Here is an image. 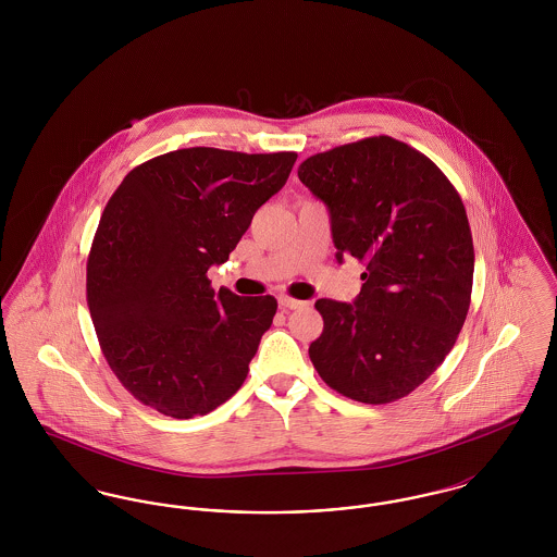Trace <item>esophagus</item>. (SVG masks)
Instances as JSON below:
<instances>
[{"label":"esophagus","mask_w":557,"mask_h":557,"mask_svg":"<svg viewBox=\"0 0 557 557\" xmlns=\"http://www.w3.org/2000/svg\"><path fill=\"white\" fill-rule=\"evenodd\" d=\"M277 302H280L282 309H300V307H305L302 300H296V298H290V296H280Z\"/></svg>","instance_id":"1"}]
</instances>
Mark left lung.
Instances as JSON below:
<instances>
[{
    "label": "left lung",
    "instance_id": "obj_1",
    "mask_svg": "<svg viewBox=\"0 0 557 557\" xmlns=\"http://www.w3.org/2000/svg\"><path fill=\"white\" fill-rule=\"evenodd\" d=\"M298 180L330 211L338 263L350 255L368 269L352 302H315L323 332L309 357L352 400L407 397L445 361L470 309L463 202L432 160L388 135L315 154Z\"/></svg>",
    "mask_w": 557,
    "mask_h": 557
}]
</instances>
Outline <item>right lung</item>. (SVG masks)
Masks as SVG:
<instances>
[{"mask_svg": "<svg viewBox=\"0 0 557 557\" xmlns=\"http://www.w3.org/2000/svg\"><path fill=\"white\" fill-rule=\"evenodd\" d=\"M296 152L184 148L135 166L102 212L87 305L110 370L162 416H207L238 393L277 311L273 296L214 292L255 212Z\"/></svg>", "mask_w": 557, "mask_h": 557, "instance_id": "1", "label": "right lung"}]
</instances>
